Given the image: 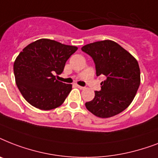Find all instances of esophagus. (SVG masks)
<instances>
[{
    "label": "esophagus",
    "mask_w": 158,
    "mask_h": 158,
    "mask_svg": "<svg viewBox=\"0 0 158 158\" xmlns=\"http://www.w3.org/2000/svg\"><path fill=\"white\" fill-rule=\"evenodd\" d=\"M75 86H76L77 88H79V89H84V87H83V86H79V85H78V84H75Z\"/></svg>",
    "instance_id": "1"
}]
</instances>
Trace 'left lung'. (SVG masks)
<instances>
[{"label":"left lung","instance_id":"obj_1","mask_svg":"<svg viewBox=\"0 0 158 158\" xmlns=\"http://www.w3.org/2000/svg\"><path fill=\"white\" fill-rule=\"evenodd\" d=\"M94 60L97 76L106 77L101 90L85 103L88 110L101 118L111 117L132 102L140 84L139 66L135 57L115 42L104 40L81 48Z\"/></svg>","mask_w":158,"mask_h":158}]
</instances>
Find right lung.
<instances>
[{
    "mask_svg": "<svg viewBox=\"0 0 158 158\" xmlns=\"http://www.w3.org/2000/svg\"><path fill=\"white\" fill-rule=\"evenodd\" d=\"M77 49L45 38L23 48L14 63V74L19 90L28 103L48 110L64 102L72 85L56 80L53 74L62 73Z\"/></svg>",
    "mask_w": 158,
    "mask_h": 158,
    "instance_id": "add662e5",
    "label": "right lung"
}]
</instances>
